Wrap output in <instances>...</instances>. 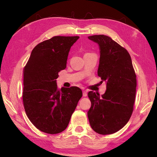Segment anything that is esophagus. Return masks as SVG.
I'll use <instances>...</instances> for the list:
<instances>
[{
  "mask_svg": "<svg viewBox=\"0 0 157 157\" xmlns=\"http://www.w3.org/2000/svg\"><path fill=\"white\" fill-rule=\"evenodd\" d=\"M87 96V91L83 90V96Z\"/></svg>",
  "mask_w": 157,
  "mask_h": 157,
  "instance_id": "esophagus-1",
  "label": "esophagus"
}]
</instances>
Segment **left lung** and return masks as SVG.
Segmentation results:
<instances>
[{
	"label": "left lung",
	"instance_id": "left-lung-1",
	"mask_svg": "<svg viewBox=\"0 0 157 157\" xmlns=\"http://www.w3.org/2000/svg\"><path fill=\"white\" fill-rule=\"evenodd\" d=\"M88 39L100 48L98 75L106 83L104 94L90 91L91 107L88 111L92 129L102 135L114 134L131 117L136 91V75L125 48L109 36L94 35Z\"/></svg>",
	"mask_w": 157,
	"mask_h": 157
}]
</instances>
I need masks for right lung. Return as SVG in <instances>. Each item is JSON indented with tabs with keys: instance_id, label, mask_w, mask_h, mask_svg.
Returning a JSON list of instances; mask_svg holds the SVG:
<instances>
[{
	"instance_id": "obj_1",
	"label": "right lung",
	"mask_w": 157,
	"mask_h": 157,
	"mask_svg": "<svg viewBox=\"0 0 157 157\" xmlns=\"http://www.w3.org/2000/svg\"><path fill=\"white\" fill-rule=\"evenodd\" d=\"M79 36H54L36 45L23 69V102L28 119L36 128L56 134L67 128L79 100L80 88L59 90L56 79L66 68L72 45Z\"/></svg>"
}]
</instances>
